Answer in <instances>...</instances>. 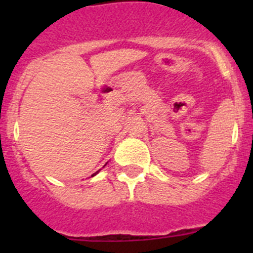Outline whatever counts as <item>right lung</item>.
I'll list each match as a JSON object with an SVG mask.
<instances>
[{
    "mask_svg": "<svg viewBox=\"0 0 253 253\" xmlns=\"http://www.w3.org/2000/svg\"><path fill=\"white\" fill-rule=\"evenodd\" d=\"M97 172H99V171H97ZM97 172H96V173H97ZM96 173H93V175H96ZM93 175H92V176H93Z\"/></svg>",
    "mask_w": 253,
    "mask_h": 253,
    "instance_id": "1",
    "label": "right lung"
}]
</instances>
